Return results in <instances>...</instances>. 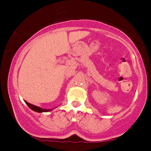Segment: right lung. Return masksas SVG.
<instances>
[{"instance_id": "1", "label": "right lung", "mask_w": 151, "mask_h": 151, "mask_svg": "<svg viewBox=\"0 0 151 151\" xmlns=\"http://www.w3.org/2000/svg\"><path fill=\"white\" fill-rule=\"evenodd\" d=\"M25 103H26V104L28 106L29 108L31 109L32 110H33L36 112H40V113H41V112H47V111H51V109H41L40 107H38V106H36L31 104L28 103V102H27V101H25Z\"/></svg>"}]
</instances>
